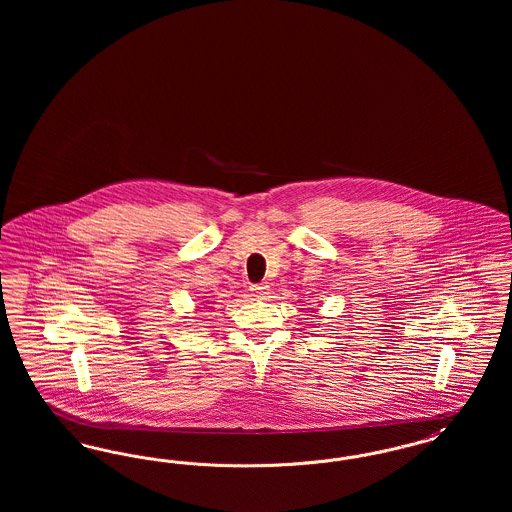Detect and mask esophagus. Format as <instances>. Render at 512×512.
I'll use <instances>...</instances> for the list:
<instances>
[{
  "mask_svg": "<svg viewBox=\"0 0 512 512\" xmlns=\"http://www.w3.org/2000/svg\"><path fill=\"white\" fill-rule=\"evenodd\" d=\"M249 290L253 293H257V295H265V293H268V284L267 282H263V284H253Z\"/></svg>",
  "mask_w": 512,
  "mask_h": 512,
  "instance_id": "34e87169",
  "label": "esophagus"
}]
</instances>
